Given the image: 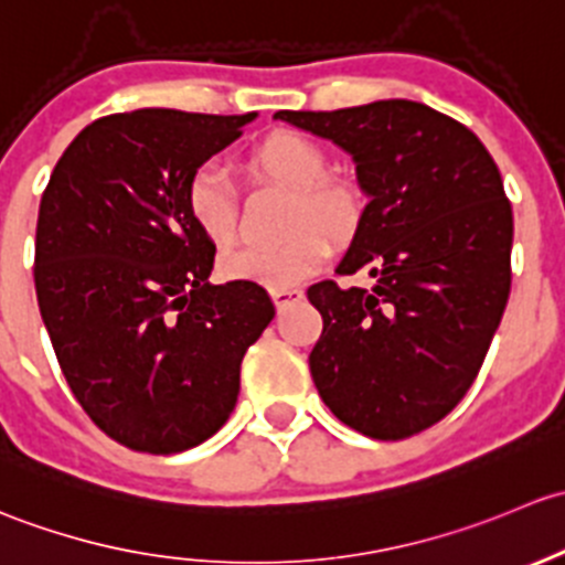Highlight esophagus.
<instances>
[{
	"instance_id": "1",
	"label": "esophagus",
	"mask_w": 565,
	"mask_h": 565,
	"mask_svg": "<svg viewBox=\"0 0 565 565\" xmlns=\"http://www.w3.org/2000/svg\"><path fill=\"white\" fill-rule=\"evenodd\" d=\"M271 299H275L277 310H285V307L294 305V301L305 299V290H299V288H271Z\"/></svg>"
}]
</instances>
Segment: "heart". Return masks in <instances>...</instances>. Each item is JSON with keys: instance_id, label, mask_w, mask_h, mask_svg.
I'll return each instance as SVG.
<instances>
[{"instance_id": "heart-1", "label": "heart", "mask_w": 565, "mask_h": 565, "mask_svg": "<svg viewBox=\"0 0 565 565\" xmlns=\"http://www.w3.org/2000/svg\"><path fill=\"white\" fill-rule=\"evenodd\" d=\"M249 171L258 179L294 190L282 242L253 244L225 253L220 271L228 280L260 282L266 288H294L329 258V241L345 242L362 220V195L353 184L326 177L329 157L299 132H271L249 152ZM190 220L209 242L228 247L239 231V195L228 173L214 162L195 168L184 190Z\"/></svg>"}]
</instances>
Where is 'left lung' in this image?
I'll return each mask as SVG.
<instances>
[{
  "label": "left lung",
  "instance_id": "1",
  "mask_svg": "<svg viewBox=\"0 0 565 565\" xmlns=\"http://www.w3.org/2000/svg\"><path fill=\"white\" fill-rule=\"evenodd\" d=\"M275 119L337 143L367 195L340 275L310 285L323 318L310 353L318 394L342 424L399 440L446 416L484 364L511 290L514 217L484 143L413 100Z\"/></svg>",
  "mask_w": 565,
  "mask_h": 565
}]
</instances>
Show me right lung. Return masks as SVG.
Listing matches in <instances>:
<instances>
[{"label":"right lung","instance_id":"right-lung-1","mask_svg":"<svg viewBox=\"0 0 565 565\" xmlns=\"http://www.w3.org/2000/svg\"><path fill=\"white\" fill-rule=\"evenodd\" d=\"M255 116H103L40 201V316L81 408L127 449L177 455L212 438L239 397L244 353L275 318L260 285L209 282L214 244L184 206L190 173Z\"/></svg>","mask_w":565,"mask_h":565}]
</instances>
